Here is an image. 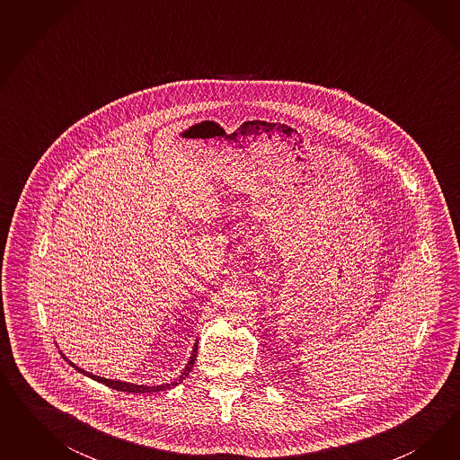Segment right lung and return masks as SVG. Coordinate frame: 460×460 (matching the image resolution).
I'll return each mask as SVG.
<instances>
[{
    "label": "right lung",
    "mask_w": 460,
    "mask_h": 460,
    "mask_svg": "<svg viewBox=\"0 0 460 460\" xmlns=\"http://www.w3.org/2000/svg\"><path fill=\"white\" fill-rule=\"evenodd\" d=\"M64 356V354H62ZM197 358V342L194 344V350H192V356H190V361L187 362V366H185V369L181 371V376L177 377L175 381H172L170 385H156V386H145V385H133V383H123V381H112V379H106V377L94 376V375H89L87 371H84L81 367H77L75 364H72V362L64 356V359L66 361L70 362V366H74L79 373H83L85 376L93 377V379H96L99 383H102V385H106V386H110L112 390L116 391H126V393H158V391H167L170 388H173V386H177V385H181V379L187 376L190 371H192V367H194L195 359Z\"/></svg>",
    "instance_id": "add662e5"
}]
</instances>
